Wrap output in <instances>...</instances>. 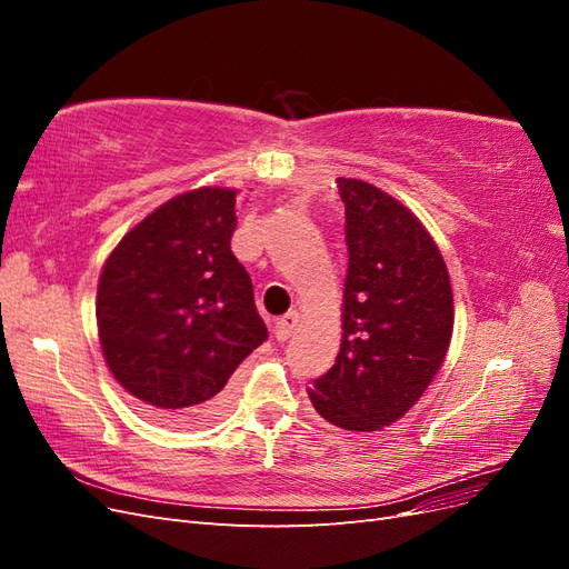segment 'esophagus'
Listing matches in <instances>:
<instances>
[{
	"mask_svg": "<svg viewBox=\"0 0 569 569\" xmlns=\"http://www.w3.org/2000/svg\"><path fill=\"white\" fill-rule=\"evenodd\" d=\"M297 327H299V313L289 311L278 322H274V337H278L280 341H287L291 335H295Z\"/></svg>",
	"mask_w": 569,
	"mask_h": 569,
	"instance_id": "34e87169",
	"label": "esophagus"
}]
</instances>
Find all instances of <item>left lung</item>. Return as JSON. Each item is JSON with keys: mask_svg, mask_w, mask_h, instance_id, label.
<instances>
[{"mask_svg": "<svg viewBox=\"0 0 569 569\" xmlns=\"http://www.w3.org/2000/svg\"><path fill=\"white\" fill-rule=\"evenodd\" d=\"M337 187L349 249L343 335L308 396L327 422L375 432L435 380L453 335V295L439 247L401 201L363 180L337 178Z\"/></svg>", "mask_w": 569, "mask_h": 569, "instance_id": "obj_1", "label": "left lung"}]
</instances>
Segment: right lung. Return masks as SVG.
<instances>
[{
  "label": "right lung",
  "mask_w": 569,
  "mask_h": 569,
  "mask_svg": "<svg viewBox=\"0 0 569 569\" xmlns=\"http://www.w3.org/2000/svg\"><path fill=\"white\" fill-rule=\"evenodd\" d=\"M234 197L201 187L166 201L101 270L97 327L107 366L166 425L218 420L232 372L268 339L249 272L230 249Z\"/></svg>",
  "instance_id": "obj_1"
}]
</instances>
